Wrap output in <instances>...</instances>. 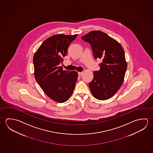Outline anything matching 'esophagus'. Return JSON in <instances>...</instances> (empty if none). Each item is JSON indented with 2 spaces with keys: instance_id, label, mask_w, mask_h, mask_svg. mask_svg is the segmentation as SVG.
I'll return each mask as SVG.
<instances>
[{
  "instance_id": "esophagus-1",
  "label": "esophagus",
  "mask_w": 153,
  "mask_h": 153,
  "mask_svg": "<svg viewBox=\"0 0 153 153\" xmlns=\"http://www.w3.org/2000/svg\"><path fill=\"white\" fill-rule=\"evenodd\" d=\"M78 75L81 76L82 75V74H83V72H78Z\"/></svg>"
}]
</instances>
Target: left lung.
I'll use <instances>...</instances> for the list:
<instances>
[{
	"label": "left lung",
	"instance_id": "left-lung-1",
	"mask_svg": "<svg viewBox=\"0 0 153 153\" xmlns=\"http://www.w3.org/2000/svg\"><path fill=\"white\" fill-rule=\"evenodd\" d=\"M91 45L94 58L102 60L100 70L94 72L88 84L91 94L99 100L112 97L123 83L127 64L123 48L113 38L100 30H92L82 37Z\"/></svg>",
	"mask_w": 153,
	"mask_h": 153
}]
</instances>
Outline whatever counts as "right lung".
<instances>
[{
	"mask_svg": "<svg viewBox=\"0 0 153 153\" xmlns=\"http://www.w3.org/2000/svg\"><path fill=\"white\" fill-rule=\"evenodd\" d=\"M77 35H52L43 41L34 55L35 80L45 94L57 102L70 98L77 80V71L63 70L59 66L70 43Z\"/></svg>",
	"mask_w": 153,
	"mask_h": 153,
	"instance_id": "right-lung-1",
	"label": "right lung"
}]
</instances>
